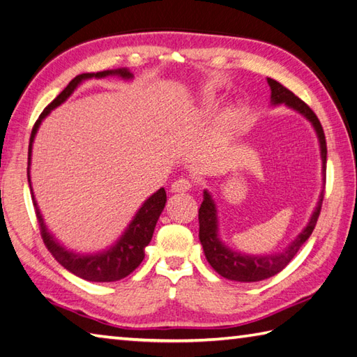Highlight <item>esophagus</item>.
<instances>
[{
	"label": "esophagus",
	"mask_w": 357,
	"mask_h": 357,
	"mask_svg": "<svg viewBox=\"0 0 357 357\" xmlns=\"http://www.w3.org/2000/svg\"><path fill=\"white\" fill-rule=\"evenodd\" d=\"M190 188H192V182L185 178H181V179H176L175 182H173L170 187V192L172 193H185Z\"/></svg>",
	"instance_id": "34e87169"
}]
</instances>
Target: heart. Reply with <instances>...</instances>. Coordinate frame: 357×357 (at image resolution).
<instances>
[{"instance_id": "obj_1", "label": "heart", "mask_w": 357, "mask_h": 357, "mask_svg": "<svg viewBox=\"0 0 357 357\" xmlns=\"http://www.w3.org/2000/svg\"><path fill=\"white\" fill-rule=\"evenodd\" d=\"M213 106H214L213 102L206 103V107H208V109H213ZM238 123H240V119H238L237 112L229 111V112H225L222 115V126L225 130H234L238 126Z\"/></svg>"}]
</instances>
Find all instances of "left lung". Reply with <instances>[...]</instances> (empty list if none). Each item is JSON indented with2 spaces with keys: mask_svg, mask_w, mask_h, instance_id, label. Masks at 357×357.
Wrapping results in <instances>:
<instances>
[{
  "mask_svg": "<svg viewBox=\"0 0 357 357\" xmlns=\"http://www.w3.org/2000/svg\"><path fill=\"white\" fill-rule=\"evenodd\" d=\"M268 84L271 86V103L273 106L286 105L291 109L300 112L303 117L307 119L317 132L321 149V160H322V181L326 185V162H327V144L326 135L322 130L321 123L317 115L305 105L301 98H298L292 91L284 88L280 82L268 77ZM322 199H324V190H322L317 208L312 213L310 220L304 227L300 234L296 236L294 242H291L286 250L278 254L268 255H250L236 252L222 242L219 237V220H218V208L214 204L213 196L204 190V201L199 208V240L204 248L206 260L211 264V268L216 271L219 275L228 280L242 281V283H254V281H261L275 275L280 271H283L289 261H291L300 248L305 243V240L313 233L314 225L319 218Z\"/></svg>",
  "mask_w": 357,
  "mask_h": 357,
  "instance_id": "left-lung-1",
  "label": "left lung"
}]
</instances>
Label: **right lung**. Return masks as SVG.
<instances>
[{"instance_id": "1", "label": "right lung", "mask_w": 357, "mask_h": 357, "mask_svg": "<svg viewBox=\"0 0 357 357\" xmlns=\"http://www.w3.org/2000/svg\"><path fill=\"white\" fill-rule=\"evenodd\" d=\"M107 76H117L123 80L134 79V74H132L128 68L79 74V76L74 77L70 84L66 85V88L62 91V93L45 107L43 114L39 115V119L36 120L35 126H33L30 143H29L27 178H29L33 205H35L36 218L39 222L40 236H43L44 243L48 248V251L52 252L54 259L59 261L66 271H70L71 273H74V275H77L86 281H96V283H109V281H119L124 277H128L130 272H134L139 266V263L144 259V248L151 243L156 222H158L160 214L164 210L165 202H167L165 190L160 188L158 192L153 193L149 199H146L144 204L139 206V210L137 211L134 219L130 220L128 228L124 229L121 237L112 246H109L107 250H103L100 252L79 254V252H74L71 250H66L59 240H57L48 231L43 214H40V211H39L35 195H33L31 181H30V164H31L33 141H35L36 132L40 126V123H43V120L47 117V115L52 112L54 107L62 105L66 98H68L74 93V89H76L84 80L94 79V77L102 79V77H107Z\"/></svg>"}]
</instances>
